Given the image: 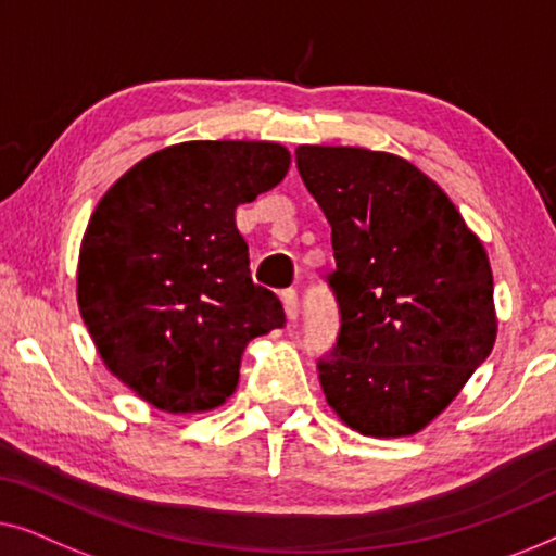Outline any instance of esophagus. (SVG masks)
<instances>
[{
	"mask_svg": "<svg viewBox=\"0 0 556 556\" xmlns=\"http://www.w3.org/2000/svg\"><path fill=\"white\" fill-rule=\"evenodd\" d=\"M279 296H281V304H285L287 319L289 323H294V319L300 317V300H296V292L294 289H285Z\"/></svg>",
	"mask_w": 556,
	"mask_h": 556,
	"instance_id": "34e87169",
	"label": "esophagus"
}]
</instances>
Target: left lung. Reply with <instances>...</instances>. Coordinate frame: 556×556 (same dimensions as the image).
<instances>
[{"instance_id": "8db88e82", "label": "left lung", "mask_w": 556, "mask_h": 556, "mask_svg": "<svg viewBox=\"0 0 556 556\" xmlns=\"http://www.w3.org/2000/svg\"><path fill=\"white\" fill-rule=\"evenodd\" d=\"M296 168L332 226L340 334L317 370L340 420L413 435L448 408L496 342L494 275L481 239L401 155L300 146Z\"/></svg>"}]
</instances>
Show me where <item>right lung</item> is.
I'll list each match as a JSON object with an SVG mask.
<instances>
[{
    "instance_id": "add662e5",
    "label": "right lung",
    "mask_w": 556,
    "mask_h": 556,
    "mask_svg": "<svg viewBox=\"0 0 556 556\" xmlns=\"http://www.w3.org/2000/svg\"><path fill=\"white\" fill-rule=\"evenodd\" d=\"M289 163L267 140H189L138 161L92 211L77 262L83 323L108 370L153 408H218L249 340L285 327L277 294L249 275L233 214Z\"/></svg>"
}]
</instances>
